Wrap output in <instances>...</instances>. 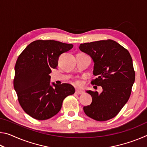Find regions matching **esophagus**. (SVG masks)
Returning <instances> with one entry per match:
<instances>
[{"mask_svg":"<svg viewBox=\"0 0 147 147\" xmlns=\"http://www.w3.org/2000/svg\"><path fill=\"white\" fill-rule=\"evenodd\" d=\"M75 93L77 94H82L84 93V91L82 90H78V89H76L75 91Z\"/></svg>","mask_w":147,"mask_h":147,"instance_id":"obj_1","label":"esophagus"}]
</instances>
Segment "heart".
<instances>
[{
    "mask_svg": "<svg viewBox=\"0 0 147 147\" xmlns=\"http://www.w3.org/2000/svg\"><path fill=\"white\" fill-rule=\"evenodd\" d=\"M74 84H75V85H76V86H80L81 84H82V82L80 80H76V81L74 82Z\"/></svg>",
    "mask_w": 147,
    "mask_h": 147,
    "instance_id": "1",
    "label": "heart"
}]
</instances>
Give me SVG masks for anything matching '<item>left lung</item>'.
<instances>
[{"instance_id": "obj_1", "label": "left lung", "mask_w": 147, "mask_h": 147, "mask_svg": "<svg viewBox=\"0 0 147 147\" xmlns=\"http://www.w3.org/2000/svg\"><path fill=\"white\" fill-rule=\"evenodd\" d=\"M79 49L94 61L93 74L97 78L91 81V84L103 89L100 94L86 91L92 96V102L84 107V112L98 121L115 117L128 102L135 81L130 53L111 39L80 44Z\"/></svg>"}]
</instances>
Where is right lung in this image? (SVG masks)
<instances>
[{"label": "right lung", "instance_id": "right-lung-1", "mask_svg": "<svg viewBox=\"0 0 147 147\" xmlns=\"http://www.w3.org/2000/svg\"><path fill=\"white\" fill-rule=\"evenodd\" d=\"M73 47L54 40L32 42L19 56L15 66L13 86L20 105L32 117L47 120L61 109L64 98L75 92L69 84L50 85L52 69L59 56Z\"/></svg>", "mask_w": 147, "mask_h": 147}]
</instances>
